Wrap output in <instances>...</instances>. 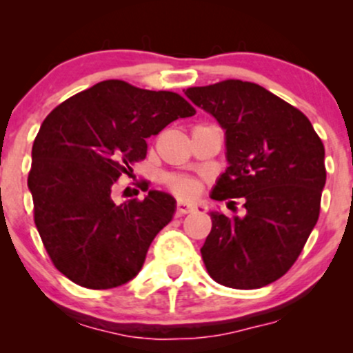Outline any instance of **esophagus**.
I'll list each match as a JSON object with an SVG mask.
<instances>
[{
	"instance_id": "34e87169",
	"label": "esophagus",
	"mask_w": 353,
	"mask_h": 353,
	"mask_svg": "<svg viewBox=\"0 0 353 353\" xmlns=\"http://www.w3.org/2000/svg\"><path fill=\"white\" fill-rule=\"evenodd\" d=\"M194 210V205L190 204V202H188V201H182V199H179L177 201V216H184V214H189V212H192Z\"/></svg>"
}]
</instances>
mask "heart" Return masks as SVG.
<instances>
[{
  "instance_id": "obj_1",
  "label": "heart",
  "mask_w": 353,
  "mask_h": 353,
  "mask_svg": "<svg viewBox=\"0 0 353 353\" xmlns=\"http://www.w3.org/2000/svg\"><path fill=\"white\" fill-rule=\"evenodd\" d=\"M169 185L174 192H177L179 196L190 197L199 190V182L196 179H190V177H182V176H172L169 177Z\"/></svg>"
}]
</instances>
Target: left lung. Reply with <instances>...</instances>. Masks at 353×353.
Wrapping results in <instances>:
<instances>
[{
    "label": "left lung",
    "mask_w": 353,
    "mask_h": 353,
    "mask_svg": "<svg viewBox=\"0 0 353 353\" xmlns=\"http://www.w3.org/2000/svg\"><path fill=\"white\" fill-rule=\"evenodd\" d=\"M184 94L224 129L229 165L210 197H242L245 208L234 217L210 210L212 229L201 249L205 269L232 289L272 283L317 224L327 177L322 141L303 112L259 84L228 79Z\"/></svg>",
    "instance_id": "1"
}]
</instances>
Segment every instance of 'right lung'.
Wrapping results in <instances>:
<instances>
[{
    "instance_id": "right-lung-1",
    "label": "right lung",
    "mask_w": 353,
    "mask_h": 353,
    "mask_svg": "<svg viewBox=\"0 0 353 353\" xmlns=\"http://www.w3.org/2000/svg\"><path fill=\"white\" fill-rule=\"evenodd\" d=\"M196 109L182 96L109 79L52 109L31 151L28 188L34 224L52 264L88 289H112L139 274L149 245L172 221L176 199L112 201V185L148 152L145 139Z\"/></svg>"
}]
</instances>
